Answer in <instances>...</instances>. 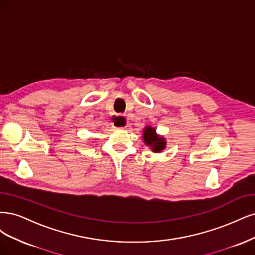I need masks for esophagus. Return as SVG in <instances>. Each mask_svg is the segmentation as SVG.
Segmentation results:
<instances>
[{
	"label": "esophagus",
	"mask_w": 255,
	"mask_h": 255,
	"mask_svg": "<svg viewBox=\"0 0 255 255\" xmlns=\"http://www.w3.org/2000/svg\"><path fill=\"white\" fill-rule=\"evenodd\" d=\"M114 119H116V120H113L114 128L123 129L127 126V118L125 116H121V114H119V116L114 117Z\"/></svg>",
	"instance_id": "esophagus-1"
}]
</instances>
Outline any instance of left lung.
I'll return each mask as SVG.
<instances>
[{
	"instance_id": "obj_1",
	"label": "left lung",
	"mask_w": 255,
	"mask_h": 255,
	"mask_svg": "<svg viewBox=\"0 0 255 255\" xmlns=\"http://www.w3.org/2000/svg\"><path fill=\"white\" fill-rule=\"evenodd\" d=\"M143 141L146 146H148L153 152H162L166 148L167 142L164 136L157 133V130L151 126H145L143 129Z\"/></svg>"
}]
</instances>
